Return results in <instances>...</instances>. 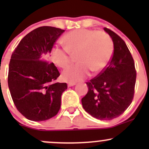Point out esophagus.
<instances>
[{"mask_svg":"<svg viewBox=\"0 0 149 149\" xmlns=\"http://www.w3.org/2000/svg\"><path fill=\"white\" fill-rule=\"evenodd\" d=\"M76 85V83H71V82H69V83H68V87H71V86H73V85Z\"/></svg>","mask_w":149,"mask_h":149,"instance_id":"34e87169","label":"esophagus"}]
</instances>
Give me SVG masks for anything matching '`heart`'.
<instances>
[{
    "label": "heart",
    "mask_w": 149,
    "mask_h": 149,
    "mask_svg": "<svg viewBox=\"0 0 149 149\" xmlns=\"http://www.w3.org/2000/svg\"><path fill=\"white\" fill-rule=\"evenodd\" d=\"M65 47L54 46L51 49L50 59L56 66L65 68L71 55L76 54L78 63L63 71L62 79L67 82L80 81L90 74L102 72L109 64L113 52L111 38L104 31L96 30H73L63 37Z\"/></svg>",
    "instance_id": "b5f03b06"
}]
</instances>
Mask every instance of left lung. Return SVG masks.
<instances>
[{"label": "left lung", "mask_w": 149, "mask_h": 149, "mask_svg": "<svg viewBox=\"0 0 149 149\" xmlns=\"http://www.w3.org/2000/svg\"><path fill=\"white\" fill-rule=\"evenodd\" d=\"M113 42V54L102 72L86 83L88 92L82 98L86 112L99 120L118 117L134 97L136 73L134 61L125 42L111 30L104 28Z\"/></svg>", "instance_id": "1"}]
</instances>
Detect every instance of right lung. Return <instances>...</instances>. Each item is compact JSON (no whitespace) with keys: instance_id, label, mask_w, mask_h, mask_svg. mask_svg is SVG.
Wrapping results in <instances>:
<instances>
[{"instance_id":"right-lung-1","label":"right lung","mask_w":149,"mask_h":149,"mask_svg":"<svg viewBox=\"0 0 149 149\" xmlns=\"http://www.w3.org/2000/svg\"><path fill=\"white\" fill-rule=\"evenodd\" d=\"M64 30L40 26L26 35L15 47L9 64L8 83L17 109L27 119L47 120L59 112L67 89L56 83L60 73L47 58Z\"/></svg>"}]
</instances>
